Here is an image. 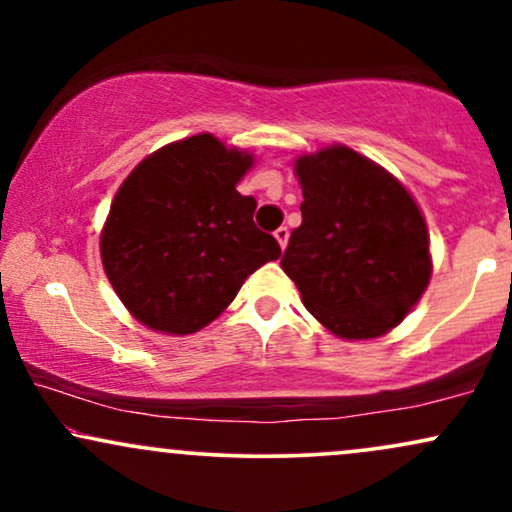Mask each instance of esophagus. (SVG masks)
Returning a JSON list of instances; mask_svg holds the SVG:
<instances>
[{"label":"esophagus","instance_id":"34e87169","mask_svg":"<svg viewBox=\"0 0 512 512\" xmlns=\"http://www.w3.org/2000/svg\"><path fill=\"white\" fill-rule=\"evenodd\" d=\"M274 238H276V243L281 245V250H284L286 243H289V228L279 226V228H276V231H274Z\"/></svg>","mask_w":512,"mask_h":512}]
</instances>
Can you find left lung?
Returning <instances> with one entry per match:
<instances>
[{
    "instance_id": "1",
    "label": "left lung",
    "mask_w": 512,
    "mask_h": 512,
    "mask_svg": "<svg viewBox=\"0 0 512 512\" xmlns=\"http://www.w3.org/2000/svg\"><path fill=\"white\" fill-rule=\"evenodd\" d=\"M303 223L281 257L301 301L339 339H375L424 296L433 262L416 199L395 175L344 144L293 163Z\"/></svg>"
}]
</instances>
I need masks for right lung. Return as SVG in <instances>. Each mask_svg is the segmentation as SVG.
Wrapping results in <instances>:
<instances>
[{
	"label": "right lung",
	"mask_w": 512,
	"mask_h": 512,
	"mask_svg": "<svg viewBox=\"0 0 512 512\" xmlns=\"http://www.w3.org/2000/svg\"><path fill=\"white\" fill-rule=\"evenodd\" d=\"M255 163L204 132L154 151L127 175L101 231V260L125 308L154 332L192 334L238 296L274 236L236 185Z\"/></svg>",
	"instance_id": "obj_1"
}]
</instances>
